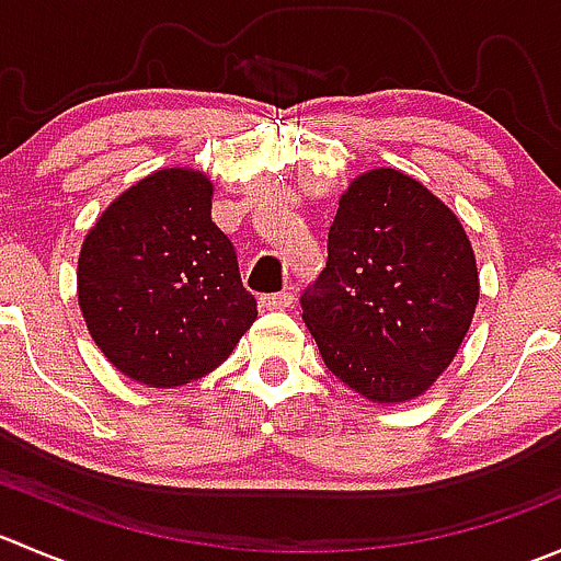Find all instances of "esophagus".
<instances>
[{
	"label": "esophagus",
	"instance_id": "1",
	"mask_svg": "<svg viewBox=\"0 0 561 561\" xmlns=\"http://www.w3.org/2000/svg\"><path fill=\"white\" fill-rule=\"evenodd\" d=\"M287 307H293L290 293H274V296L260 298V309H265V312H276V309H287Z\"/></svg>",
	"mask_w": 561,
	"mask_h": 561
}]
</instances>
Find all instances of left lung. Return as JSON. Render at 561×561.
I'll list each match as a JSON object with an SVG mask.
<instances>
[{"mask_svg":"<svg viewBox=\"0 0 561 561\" xmlns=\"http://www.w3.org/2000/svg\"><path fill=\"white\" fill-rule=\"evenodd\" d=\"M478 298V263L456 214L412 175L375 168L339 197L328 263L301 307L331 375L396 404L448 369Z\"/></svg>","mask_w":561,"mask_h":561,"instance_id":"1","label":"left lung"}]
</instances>
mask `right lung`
<instances>
[{
	"label": "right lung",
	"mask_w": 561,
	"mask_h": 561,
	"mask_svg": "<svg viewBox=\"0 0 561 561\" xmlns=\"http://www.w3.org/2000/svg\"><path fill=\"white\" fill-rule=\"evenodd\" d=\"M214 184L157 171L105 208L78 254V304L103 355L129 380L173 388L217 369L257 317Z\"/></svg>",
	"instance_id": "right-lung-1"
}]
</instances>
